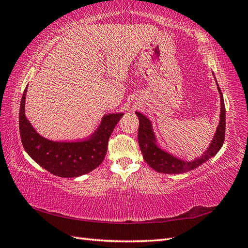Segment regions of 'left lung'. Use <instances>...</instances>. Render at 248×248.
I'll return each instance as SVG.
<instances>
[{
  "mask_svg": "<svg viewBox=\"0 0 248 248\" xmlns=\"http://www.w3.org/2000/svg\"><path fill=\"white\" fill-rule=\"evenodd\" d=\"M217 88L220 94V120L217 129V133H215L214 139L208 150L202 156L197 157L196 160H193L191 162L178 159V157L167 154L166 151L160 149L155 144V138L149 119H147L146 116H144L143 114L136 112V115H138L140 119L138 134L140 148L141 154H143L144 160L151 168L163 173H182L198 167L202 163L207 162L210 157H212L217 154L224 144L226 128L225 103L223 99V93L220 92L218 84Z\"/></svg>",
  "mask_w": 248,
  "mask_h": 248,
  "instance_id": "8db88e82",
  "label": "left lung"
}]
</instances>
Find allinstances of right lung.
Returning <instances> with one entry per match:
<instances>
[{"label":"right lung","mask_w":248,"mask_h":248,"mask_svg":"<svg viewBox=\"0 0 248 248\" xmlns=\"http://www.w3.org/2000/svg\"><path fill=\"white\" fill-rule=\"evenodd\" d=\"M26 88L21 99L19 130L25 151L36 163L55 176L78 177L93 170L104 160L108 139L124 114H108L91 138L82 141H53L39 135L24 114Z\"/></svg>","instance_id":"1"}]
</instances>
